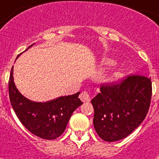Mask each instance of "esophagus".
<instances>
[{"label":"esophagus","instance_id":"obj_1","mask_svg":"<svg viewBox=\"0 0 159 159\" xmlns=\"http://www.w3.org/2000/svg\"><path fill=\"white\" fill-rule=\"evenodd\" d=\"M80 98L84 102H88L90 101V94H89L87 91H82L81 94H80Z\"/></svg>","mask_w":159,"mask_h":159}]
</instances>
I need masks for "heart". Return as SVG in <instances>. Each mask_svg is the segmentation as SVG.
Instances as JSON below:
<instances>
[{"mask_svg":"<svg viewBox=\"0 0 159 159\" xmlns=\"http://www.w3.org/2000/svg\"><path fill=\"white\" fill-rule=\"evenodd\" d=\"M108 63H109V64H112L113 62H112V61H108Z\"/></svg>","mask_w":159,"mask_h":159,"instance_id":"heart-1","label":"heart"}]
</instances>
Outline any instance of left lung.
<instances>
[{"instance_id": "1", "label": "left lung", "mask_w": 159, "mask_h": 159, "mask_svg": "<svg viewBox=\"0 0 159 159\" xmlns=\"http://www.w3.org/2000/svg\"><path fill=\"white\" fill-rule=\"evenodd\" d=\"M151 95V81L144 76L129 75L117 83L102 84L91 100L96 133L108 142L128 137L146 116Z\"/></svg>"}]
</instances>
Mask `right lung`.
Listing matches in <instances>:
<instances>
[{
  "instance_id": "obj_1",
  "label": "right lung",
  "mask_w": 159,
  "mask_h": 159,
  "mask_svg": "<svg viewBox=\"0 0 159 159\" xmlns=\"http://www.w3.org/2000/svg\"><path fill=\"white\" fill-rule=\"evenodd\" d=\"M13 69L14 66L9 80V99L19 120L27 130L43 139L59 137L65 131L73 111L82 104L78 98L80 92L46 102H33L22 95L16 88Z\"/></svg>"
}]
</instances>
